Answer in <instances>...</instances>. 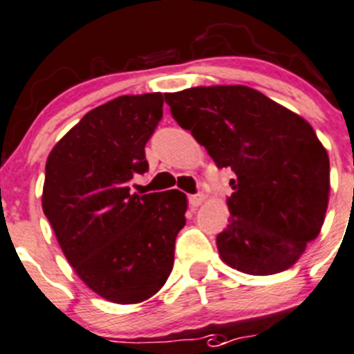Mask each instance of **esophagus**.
Returning a JSON list of instances; mask_svg holds the SVG:
<instances>
[{
    "mask_svg": "<svg viewBox=\"0 0 354 354\" xmlns=\"http://www.w3.org/2000/svg\"><path fill=\"white\" fill-rule=\"evenodd\" d=\"M203 203H204V196H203V194H194V196L188 197V204H190V206H192V207L201 206V204H203Z\"/></svg>",
    "mask_w": 354,
    "mask_h": 354,
    "instance_id": "obj_1",
    "label": "esophagus"
}]
</instances>
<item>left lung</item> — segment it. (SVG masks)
Here are the masks:
<instances>
[{
  "instance_id": "1",
  "label": "left lung",
  "mask_w": 354,
  "mask_h": 354,
  "mask_svg": "<svg viewBox=\"0 0 354 354\" xmlns=\"http://www.w3.org/2000/svg\"><path fill=\"white\" fill-rule=\"evenodd\" d=\"M166 102L216 167L236 174L229 225L216 236L223 262L253 276L290 269L328 206L330 160L311 125L244 85L187 88Z\"/></svg>"
}]
</instances>
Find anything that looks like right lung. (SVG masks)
Returning a JSON list of instances; mask_svg holds the SVG:
<instances>
[{"label":"right lung","mask_w":354,"mask_h":354,"mask_svg":"<svg viewBox=\"0 0 354 354\" xmlns=\"http://www.w3.org/2000/svg\"><path fill=\"white\" fill-rule=\"evenodd\" d=\"M160 92L120 95L88 111L52 148L41 206L62 253L102 299L138 304L167 281L185 227L180 190L131 194L148 171L145 145L162 118Z\"/></svg>","instance_id":"obj_1"}]
</instances>
